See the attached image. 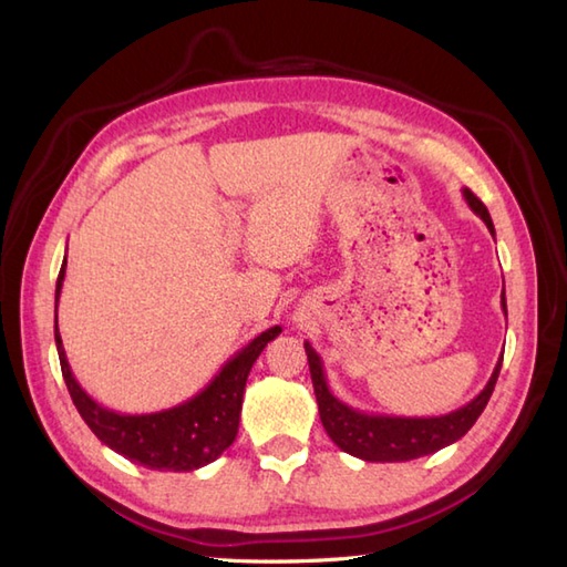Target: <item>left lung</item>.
Instances as JSON below:
<instances>
[{"label": "left lung", "mask_w": 567, "mask_h": 567, "mask_svg": "<svg viewBox=\"0 0 567 567\" xmlns=\"http://www.w3.org/2000/svg\"><path fill=\"white\" fill-rule=\"evenodd\" d=\"M463 197L467 202V207L485 221L489 234L495 236V224H492V216L485 204L480 202L467 187L463 189ZM502 309L504 315H507V299H504V292H502ZM305 351L309 358L311 382H315L319 416H321L323 429L329 433V439L339 445L341 451L351 453L360 457V461H368V463L414 461V457L431 455L445 449V445L455 443L457 439H463L465 433L473 429L477 416L485 412L489 396L495 392V384L502 370V358H504L502 353L495 370H492V378L485 384V390L480 392L475 400H470L465 406L455 409V412L443 414V416H388V414L360 412V409H353L346 402H341L339 396L329 390L321 358L315 348H311L309 341H305Z\"/></svg>", "instance_id": "left-lung-1"}]
</instances>
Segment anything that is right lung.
I'll list each match as a JSON object with an SVG mask.
<instances>
[{"label": "right lung", "instance_id": "1", "mask_svg": "<svg viewBox=\"0 0 567 567\" xmlns=\"http://www.w3.org/2000/svg\"><path fill=\"white\" fill-rule=\"evenodd\" d=\"M65 265L68 260H63L55 282V346L72 404L78 406L84 424L104 445L143 467L189 473V470L214 463L236 441L240 404H244V390L252 363L262 353V348L282 333V327L262 331L240 348L234 358L226 360L207 388L189 396L187 402L163 409V412L122 414L94 402L80 388L68 365L63 339L58 331V299L63 290Z\"/></svg>", "mask_w": 567, "mask_h": 567}]
</instances>
